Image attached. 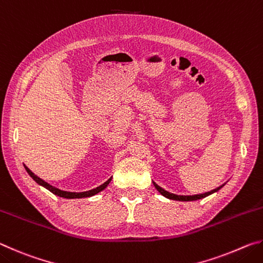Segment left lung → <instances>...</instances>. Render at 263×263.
Here are the masks:
<instances>
[{
	"label": "left lung",
	"mask_w": 263,
	"mask_h": 263,
	"mask_svg": "<svg viewBox=\"0 0 263 263\" xmlns=\"http://www.w3.org/2000/svg\"><path fill=\"white\" fill-rule=\"evenodd\" d=\"M154 183V186L157 188V190L159 191L160 194H161L162 196H164V197H167L169 199H175V201H196V199H201V198H204L206 197V196L211 195L213 193H216V191L219 190L220 188H222V185L218 186V188L213 189L211 191H209V193H205V194H199V195H193V196H181V195H175V194H172V193H168V191H166L164 189H162L161 186H159L155 182H153Z\"/></svg>",
	"instance_id": "obj_1"
}]
</instances>
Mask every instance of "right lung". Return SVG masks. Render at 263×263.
<instances>
[{"mask_svg":"<svg viewBox=\"0 0 263 263\" xmlns=\"http://www.w3.org/2000/svg\"><path fill=\"white\" fill-rule=\"evenodd\" d=\"M25 169H26V172H28V174L32 177V179L37 182L38 184H41V185H43L44 188H46L47 190H50L52 194H54V195H57V196H59V197H64V198H83V197H90V196H94V195H96V194H99L100 191H102L103 189H105L106 188V185H108L109 183H110V181H111V179H112V177H110V179L106 181V182H104L103 184H101L100 186H97V188H95V189H91V190H89V191H83V193H69V191H64V190H60V189H58V188H54V186H52L51 184H48L47 182H45L44 180H42V179H39V177L37 176V175H34L32 172L30 171V169L25 166Z\"/></svg>","mask_w":263,"mask_h":263,"instance_id":"right-lung-1","label":"right lung"}]
</instances>
